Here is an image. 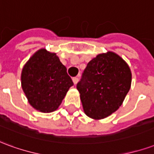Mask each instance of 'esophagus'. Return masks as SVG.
<instances>
[{
  "label": "esophagus",
  "instance_id": "1",
  "mask_svg": "<svg viewBox=\"0 0 154 154\" xmlns=\"http://www.w3.org/2000/svg\"><path fill=\"white\" fill-rule=\"evenodd\" d=\"M72 82H73V83L76 85L77 83V82H78V78L77 77H73L72 78Z\"/></svg>",
  "mask_w": 154,
  "mask_h": 154
}]
</instances>
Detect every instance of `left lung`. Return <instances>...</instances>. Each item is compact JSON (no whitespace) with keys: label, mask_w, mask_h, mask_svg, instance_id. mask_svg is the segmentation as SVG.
Here are the masks:
<instances>
[{"label":"left lung","mask_w":154,"mask_h":154,"mask_svg":"<svg viewBox=\"0 0 154 154\" xmlns=\"http://www.w3.org/2000/svg\"><path fill=\"white\" fill-rule=\"evenodd\" d=\"M129 65L114 52L100 54L87 63L77 83L85 114L93 119L106 118L122 105L131 87Z\"/></svg>","instance_id":"obj_1"}]
</instances>
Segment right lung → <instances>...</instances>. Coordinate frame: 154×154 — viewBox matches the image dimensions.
<instances>
[{"label": "right lung", "mask_w": 154, "mask_h": 154, "mask_svg": "<svg viewBox=\"0 0 154 154\" xmlns=\"http://www.w3.org/2000/svg\"><path fill=\"white\" fill-rule=\"evenodd\" d=\"M73 82L55 53L41 48L21 72V87L29 103L43 113L56 110Z\"/></svg>", "instance_id": "right-lung-1"}]
</instances>
